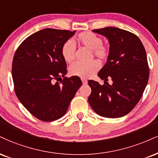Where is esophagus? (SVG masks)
<instances>
[{
  "label": "esophagus",
  "instance_id": "esophagus-1",
  "mask_svg": "<svg viewBox=\"0 0 158 158\" xmlns=\"http://www.w3.org/2000/svg\"><path fill=\"white\" fill-rule=\"evenodd\" d=\"M81 81H82V84L83 85H86L87 83V81L86 80V79H81Z\"/></svg>",
  "mask_w": 158,
  "mask_h": 158
}]
</instances>
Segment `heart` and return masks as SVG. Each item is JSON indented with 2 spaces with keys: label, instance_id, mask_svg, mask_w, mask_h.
Listing matches in <instances>:
<instances>
[{
  "label": "heart",
  "instance_id": "b5f03b06",
  "mask_svg": "<svg viewBox=\"0 0 158 158\" xmlns=\"http://www.w3.org/2000/svg\"><path fill=\"white\" fill-rule=\"evenodd\" d=\"M77 41L81 45L91 49L94 56L99 60H105L110 54V50L107 46L102 44V39L98 35L90 31H83L79 34L77 37ZM76 47L73 42L68 40L62 45L61 54L66 62H73L75 59ZM100 64L97 61L94 60L88 63L74 62L70 66V74L83 79H87L92 77L99 69Z\"/></svg>",
  "mask_w": 158,
  "mask_h": 158
}]
</instances>
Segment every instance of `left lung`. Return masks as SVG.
Masks as SVG:
<instances>
[{"instance_id": "1", "label": "left lung", "mask_w": 158, "mask_h": 158, "mask_svg": "<svg viewBox=\"0 0 158 158\" xmlns=\"http://www.w3.org/2000/svg\"><path fill=\"white\" fill-rule=\"evenodd\" d=\"M93 31L105 36L110 43L107 63L98 76L101 85L89 80L91 94L88 102L98 115L115 118L128 114L138 103L149 77V68L143 43L135 34L116 27H106Z\"/></svg>"}]
</instances>
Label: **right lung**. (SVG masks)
Returning <instances> with one entry per match:
<instances>
[{
  "mask_svg": "<svg viewBox=\"0 0 158 158\" xmlns=\"http://www.w3.org/2000/svg\"><path fill=\"white\" fill-rule=\"evenodd\" d=\"M74 33L44 28L24 40L15 53L12 74L15 94L40 121L63 116L82 85L79 77H64L67 64L61 54L62 45Z\"/></svg>",
  "mask_w": 158,
  "mask_h": 158,
  "instance_id": "right-lung-1",
  "label": "right lung"
}]
</instances>
